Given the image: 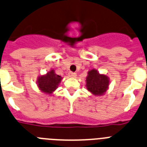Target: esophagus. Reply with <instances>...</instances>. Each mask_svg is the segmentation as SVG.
Here are the masks:
<instances>
[{"instance_id": "esophagus-1", "label": "esophagus", "mask_w": 147, "mask_h": 147, "mask_svg": "<svg viewBox=\"0 0 147 147\" xmlns=\"http://www.w3.org/2000/svg\"><path fill=\"white\" fill-rule=\"evenodd\" d=\"M68 75H69V76L70 77V78H76V76H77L76 73H74V72H69Z\"/></svg>"}]
</instances>
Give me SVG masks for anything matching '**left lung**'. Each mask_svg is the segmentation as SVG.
Wrapping results in <instances>:
<instances>
[{
  "label": "left lung",
  "instance_id": "8db88e82",
  "mask_svg": "<svg viewBox=\"0 0 147 147\" xmlns=\"http://www.w3.org/2000/svg\"><path fill=\"white\" fill-rule=\"evenodd\" d=\"M87 90L95 96H102L108 88L110 80L107 75L100 74L96 69H92L88 72L86 77Z\"/></svg>",
  "mask_w": 147,
  "mask_h": 147
}]
</instances>
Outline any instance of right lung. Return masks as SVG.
<instances>
[{
    "mask_svg": "<svg viewBox=\"0 0 147 147\" xmlns=\"http://www.w3.org/2000/svg\"><path fill=\"white\" fill-rule=\"evenodd\" d=\"M61 80V77L55 74V71L52 69L46 75L39 76L36 83L41 92L51 94L58 88Z\"/></svg>",
    "mask_w": 147,
    "mask_h": 147,
    "instance_id": "add662e5",
    "label": "right lung"
}]
</instances>
